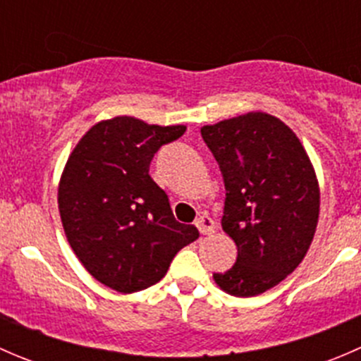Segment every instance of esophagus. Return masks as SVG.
<instances>
[{
	"instance_id": "obj_1",
	"label": "esophagus",
	"mask_w": 361,
	"mask_h": 361,
	"mask_svg": "<svg viewBox=\"0 0 361 361\" xmlns=\"http://www.w3.org/2000/svg\"><path fill=\"white\" fill-rule=\"evenodd\" d=\"M195 225H197L199 232H201L202 235H209V234H213V232H214V221L211 220L207 214H202V216L199 218L197 221H195Z\"/></svg>"
}]
</instances>
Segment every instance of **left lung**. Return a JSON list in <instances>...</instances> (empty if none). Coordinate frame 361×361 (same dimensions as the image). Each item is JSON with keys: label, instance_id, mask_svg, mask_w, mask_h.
<instances>
[{"label": "left lung", "instance_id": "8db88e82", "mask_svg": "<svg viewBox=\"0 0 361 361\" xmlns=\"http://www.w3.org/2000/svg\"><path fill=\"white\" fill-rule=\"evenodd\" d=\"M220 164L225 197L221 228L238 246L214 283L234 297L274 288L300 265L319 218V183L297 134L265 111L202 126Z\"/></svg>", "mask_w": 361, "mask_h": 361}]
</instances>
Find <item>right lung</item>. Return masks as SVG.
<instances>
[{"label":"right lung","instance_id":"obj_1","mask_svg":"<svg viewBox=\"0 0 361 361\" xmlns=\"http://www.w3.org/2000/svg\"><path fill=\"white\" fill-rule=\"evenodd\" d=\"M187 126L129 115L94 123L69 154L57 188L64 234L94 279L136 293L166 276L174 255L199 238L176 221L150 162Z\"/></svg>","mask_w":361,"mask_h":361}]
</instances>
